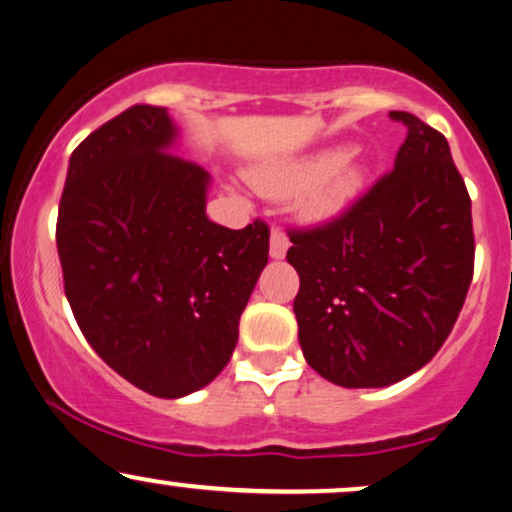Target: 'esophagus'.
Returning <instances> with one entry per match:
<instances>
[{
	"instance_id": "obj_1",
	"label": "esophagus",
	"mask_w": 512,
	"mask_h": 512,
	"mask_svg": "<svg viewBox=\"0 0 512 512\" xmlns=\"http://www.w3.org/2000/svg\"><path fill=\"white\" fill-rule=\"evenodd\" d=\"M289 249V239L282 230H275L270 232V258H275V261H280V258H285Z\"/></svg>"
}]
</instances>
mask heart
Instances as JSON below:
<instances>
[{
	"label": "heart",
	"instance_id": "obj_1",
	"mask_svg": "<svg viewBox=\"0 0 512 512\" xmlns=\"http://www.w3.org/2000/svg\"><path fill=\"white\" fill-rule=\"evenodd\" d=\"M249 178L258 192L268 197L301 194V211L308 218L320 220L342 211L361 185L363 170L353 161H346L344 151H323L311 159L256 168Z\"/></svg>",
	"mask_w": 512,
	"mask_h": 512
}]
</instances>
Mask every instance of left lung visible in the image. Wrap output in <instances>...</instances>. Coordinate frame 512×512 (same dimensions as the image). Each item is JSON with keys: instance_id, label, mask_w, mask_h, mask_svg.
I'll list each match as a JSON object with an SVG mask.
<instances>
[{"instance_id": "obj_1", "label": "left lung", "mask_w": 512, "mask_h": 512, "mask_svg": "<svg viewBox=\"0 0 512 512\" xmlns=\"http://www.w3.org/2000/svg\"><path fill=\"white\" fill-rule=\"evenodd\" d=\"M394 170L342 216L292 230L306 363L339 387L413 375L456 325L475 270L472 206L446 137L406 111Z\"/></svg>"}]
</instances>
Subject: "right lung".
I'll list each match as a JSON object with an SVG mask.
<instances>
[{"instance_id": "right-lung-1", "label": "right lung", "mask_w": 512, "mask_h": 512, "mask_svg": "<svg viewBox=\"0 0 512 512\" xmlns=\"http://www.w3.org/2000/svg\"><path fill=\"white\" fill-rule=\"evenodd\" d=\"M163 106L137 104L68 161L56 249L63 289L99 358L137 389L180 399L230 361L270 230L206 216L211 175L173 154Z\"/></svg>"}]
</instances>
